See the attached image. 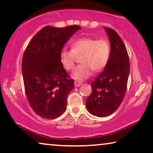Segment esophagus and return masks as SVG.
<instances>
[{
	"label": "esophagus",
	"instance_id": "esophagus-1",
	"mask_svg": "<svg viewBox=\"0 0 153 153\" xmlns=\"http://www.w3.org/2000/svg\"><path fill=\"white\" fill-rule=\"evenodd\" d=\"M81 84H82V82L80 81H76L74 82V86L76 87H76H79Z\"/></svg>",
	"mask_w": 153,
	"mask_h": 153
}]
</instances>
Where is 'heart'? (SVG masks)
I'll return each instance as SVG.
<instances>
[{
  "instance_id": "b5f03b06",
  "label": "heart",
  "mask_w": 153,
  "mask_h": 153,
  "mask_svg": "<svg viewBox=\"0 0 153 153\" xmlns=\"http://www.w3.org/2000/svg\"><path fill=\"white\" fill-rule=\"evenodd\" d=\"M72 50L63 49L59 55L60 62L66 70H71L74 66L76 55H81L82 64L75 68L72 76L82 80L90 76L91 70L100 71L109 62L111 46L106 39H98L91 37H83L74 41Z\"/></svg>"
}]
</instances>
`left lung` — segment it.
Segmentation results:
<instances>
[{"instance_id": "8db88e82", "label": "left lung", "mask_w": 153, "mask_h": 153, "mask_svg": "<svg viewBox=\"0 0 153 153\" xmlns=\"http://www.w3.org/2000/svg\"><path fill=\"white\" fill-rule=\"evenodd\" d=\"M111 44V54L105 70L91 82V93L86 100L91 114L106 117L121 105L125 95L129 72L128 55L121 37L116 30L105 27Z\"/></svg>"}]
</instances>
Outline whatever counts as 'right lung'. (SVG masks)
Listing matches in <instances>:
<instances>
[{"label":"right lung","instance_id":"right-lung-1","mask_svg":"<svg viewBox=\"0 0 153 153\" xmlns=\"http://www.w3.org/2000/svg\"><path fill=\"white\" fill-rule=\"evenodd\" d=\"M80 29L77 25L46 26L33 37L23 55L22 71L27 100L43 118H57L66 109L67 96L74 81L62 66L59 55L65 44Z\"/></svg>","mask_w":153,"mask_h":153}]
</instances>
